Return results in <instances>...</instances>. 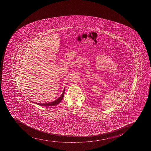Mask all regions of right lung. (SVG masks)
Instances as JSON below:
<instances>
[{"label": "right lung", "instance_id": "1", "mask_svg": "<svg viewBox=\"0 0 151 151\" xmlns=\"http://www.w3.org/2000/svg\"><path fill=\"white\" fill-rule=\"evenodd\" d=\"M64 91H65V90L64 89V91H63V94H61V96H60L58 99H57V100H55L54 101L51 102H50V103H35V102H33L32 101V102H33V103H35L36 104L39 105H41V106H46V107H47V106H55V105H57V104H58V103H60V102L61 101L62 99H63V96H64Z\"/></svg>", "mask_w": 151, "mask_h": 151}]
</instances>
